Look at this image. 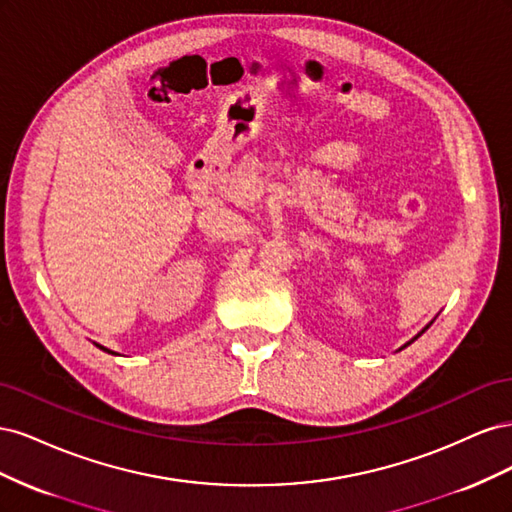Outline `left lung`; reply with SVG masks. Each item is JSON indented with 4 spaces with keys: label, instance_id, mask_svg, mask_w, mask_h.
Segmentation results:
<instances>
[{
    "label": "left lung",
    "instance_id": "obj_1",
    "mask_svg": "<svg viewBox=\"0 0 512 512\" xmlns=\"http://www.w3.org/2000/svg\"><path fill=\"white\" fill-rule=\"evenodd\" d=\"M429 324H431V322H429ZM429 324H427V327H429ZM427 327H425V329H427ZM425 329H423V331H421V333H425ZM421 333H418V335H421ZM418 335H416V337H418ZM416 337H414V339H416ZM414 339H412V342H414ZM412 342H408V344H406V346H410V344H412ZM406 346H401V348H406ZM401 348H399V350H401Z\"/></svg>",
    "mask_w": 512,
    "mask_h": 512
}]
</instances>
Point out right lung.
I'll list each match as a JSON object with an SVG mask.
<instances>
[{
	"mask_svg": "<svg viewBox=\"0 0 512 512\" xmlns=\"http://www.w3.org/2000/svg\"><path fill=\"white\" fill-rule=\"evenodd\" d=\"M100 350H104V352H108V354H115V352H111V350H108V348H104V346H98Z\"/></svg>",
	"mask_w": 512,
	"mask_h": 512,
	"instance_id": "right-lung-1",
	"label": "right lung"
}]
</instances>
